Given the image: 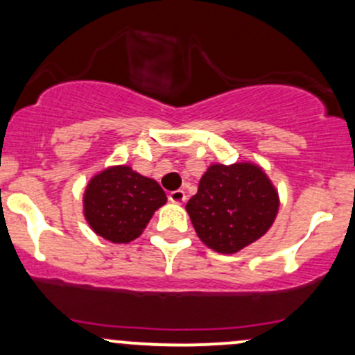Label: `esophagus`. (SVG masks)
<instances>
[{"instance_id":"34e87169","label":"esophagus","mask_w":355,"mask_h":355,"mask_svg":"<svg viewBox=\"0 0 355 355\" xmlns=\"http://www.w3.org/2000/svg\"><path fill=\"white\" fill-rule=\"evenodd\" d=\"M169 201L173 203H184L186 201V193L182 189H176V191L169 193Z\"/></svg>"}]
</instances>
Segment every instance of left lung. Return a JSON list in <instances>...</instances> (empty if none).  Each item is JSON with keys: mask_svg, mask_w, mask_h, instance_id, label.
Wrapping results in <instances>:
<instances>
[{"mask_svg": "<svg viewBox=\"0 0 355 355\" xmlns=\"http://www.w3.org/2000/svg\"><path fill=\"white\" fill-rule=\"evenodd\" d=\"M186 209L201 242L220 254H235L269 230L279 196L252 162L211 164Z\"/></svg>", "mask_w": 355, "mask_h": 355, "instance_id": "8db88e82", "label": "left lung"}]
</instances>
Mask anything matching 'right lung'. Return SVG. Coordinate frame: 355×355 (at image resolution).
Wrapping results in <instances>:
<instances>
[{"mask_svg":"<svg viewBox=\"0 0 355 355\" xmlns=\"http://www.w3.org/2000/svg\"><path fill=\"white\" fill-rule=\"evenodd\" d=\"M167 198L154 179L130 166H112L86 186L85 216L94 234L113 243L135 240Z\"/></svg>","mask_w":355,"mask_h":355,"instance_id":"add662e5","label":"right lung"}]
</instances>
